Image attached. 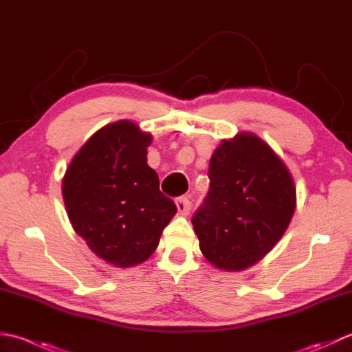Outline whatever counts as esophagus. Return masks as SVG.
Here are the masks:
<instances>
[{"instance_id":"34e87169","label":"esophagus","mask_w":352,"mask_h":352,"mask_svg":"<svg viewBox=\"0 0 352 352\" xmlns=\"http://www.w3.org/2000/svg\"><path fill=\"white\" fill-rule=\"evenodd\" d=\"M177 204V210L180 214H188L192 208V201L189 199V197H178L175 199Z\"/></svg>"}]
</instances>
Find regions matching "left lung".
Wrapping results in <instances>:
<instances>
[{
    "instance_id": "obj_1",
    "label": "left lung",
    "mask_w": 352,
    "mask_h": 352,
    "mask_svg": "<svg viewBox=\"0 0 352 352\" xmlns=\"http://www.w3.org/2000/svg\"><path fill=\"white\" fill-rule=\"evenodd\" d=\"M204 203L192 218L201 252L223 271L256 265L280 241L296 206L294 178L256 134L222 140L208 166Z\"/></svg>"
}]
</instances>
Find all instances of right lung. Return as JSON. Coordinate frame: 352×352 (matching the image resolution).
<instances>
[{"label": "right lung", "instance_id": "1", "mask_svg": "<svg viewBox=\"0 0 352 352\" xmlns=\"http://www.w3.org/2000/svg\"><path fill=\"white\" fill-rule=\"evenodd\" d=\"M151 140L130 121L109 124L80 148L63 177L74 230L96 256L118 267L149 258L177 213L146 163Z\"/></svg>", "mask_w": 352, "mask_h": 352}]
</instances>
